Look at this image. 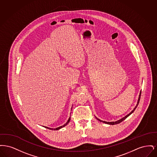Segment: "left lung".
Returning <instances> with one entry per match:
<instances>
[{
  "mask_svg": "<svg viewBox=\"0 0 157 157\" xmlns=\"http://www.w3.org/2000/svg\"><path fill=\"white\" fill-rule=\"evenodd\" d=\"M141 91L140 92V95H139V98H138V102H137V104L135 106V107L134 108V109L131 111V112H130L129 114H128L127 115H126L125 117H124V118H121V120H118V121H115V122H106V121H101V120H99V119H98L97 118H96L97 119L98 121H99L100 122H104V123H105V124H109V125H115V124H120L121 123L122 121H123L124 120H125L126 118H127L128 117H129L132 112H134L135 111V109L136 108V107H137V106H138V105L139 104V102H140V98H141Z\"/></svg>",
  "mask_w": 157,
  "mask_h": 157,
  "instance_id": "left-lung-1",
  "label": "left lung"
}]
</instances>
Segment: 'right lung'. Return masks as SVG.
Returning a JSON list of instances; mask_svg holds the SVG:
<instances>
[{
    "label": "right lung",
    "mask_w": 157,
    "mask_h": 157,
    "mask_svg": "<svg viewBox=\"0 0 157 157\" xmlns=\"http://www.w3.org/2000/svg\"><path fill=\"white\" fill-rule=\"evenodd\" d=\"M70 120H71V116H70V117H69V118L68 119V121H67V122L65 124H64L63 125H62V126H60L59 127H58V128H48V127H45L46 128H48V129H51V130H58V129H59L60 128H63V127H65V126H66L67 125V124L69 122V121H70Z\"/></svg>",
    "instance_id": "1"
}]
</instances>
